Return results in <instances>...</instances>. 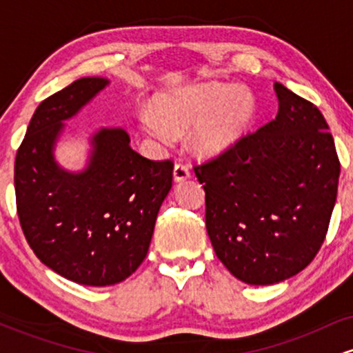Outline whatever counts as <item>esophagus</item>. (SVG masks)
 I'll return each mask as SVG.
<instances>
[{
    "label": "esophagus",
    "instance_id": "esophagus-1",
    "mask_svg": "<svg viewBox=\"0 0 353 353\" xmlns=\"http://www.w3.org/2000/svg\"><path fill=\"white\" fill-rule=\"evenodd\" d=\"M190 177V169L188 164L184 163H177L174 165V181L176 182H181V181H185Z\"/></svg>",
    "mask_w": 353,
    "mask_h": 353
}]
</instances>
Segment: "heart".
Here are the masks:
<instances>
[{
  "label": "heart",
  "instance_id": "1",
  "mask_svg": "<svg viewBox=\"0 0 353 353\" xmlns=\"http://www.w3.org/2000/svg\"><path fill=\"white\" fill-rule=\"evenodd\" d=\"M257 103L247 88L222 83H205L163 96L157 112L144 108L141 125L149 136L163 144L172 141L174 132L190 131L194 151L204 157H216L232 149L252 124Z\"/></svg>",
  "mask_w": 353,
  "mask_h": 353
}]
</instances>
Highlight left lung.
I'll list each match as a JSON object with an SVG mask.
<instances>
[{"label":"left lung","mask_w":353,"mask_h":353,"mask_svg":"<svg viewBox=\"0 0 353 353\" xmlns=\"http://www.w3.org/2000/svg\"><path fill=\"white\" fill-rule=\"evenodd\" d=\"M275 119L232 149L194 165L205 190V228L219 261L250 285L305 269L323 244L340 163L322 112L274 84Z\"/></svg>","instance_id":"left-lung-1"}]
</instances>
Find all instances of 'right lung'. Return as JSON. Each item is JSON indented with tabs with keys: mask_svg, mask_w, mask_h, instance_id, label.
Masks as SVG:
<instances>
[{
	"mask_svg": "<svg viewBox=\"0 0 353 353\" xmlns=\"http://www.w3.org/2000/svg\"><path fill=\"white\" fill-rule=\"evenodd\" d=\"M109 84L81 78L39 104L14 161L16 209L36 257L76 283L106 287L143 264L161 204L172 188V161L145 159L121 128L92 136L86 169L54 161L63 121Z\"/></svg>",
	"mask_w": 353,
	"mask_h": 353,
	"instance_id": "obj_1",
	"label": "right lung"
}]
</instances>
